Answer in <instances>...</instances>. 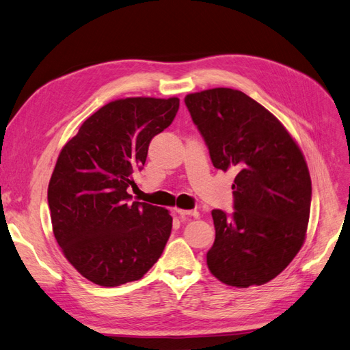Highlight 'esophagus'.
<instances>
[{"mask_svg":"<svg viewBox=\"0 0 350 350\" xmlns=\"http://www.w3.org/2000/svg\"><path fill=\"white\" fill-rule=\"evenodd\" d=\"M179 215H182V216H192V217H199V212L198 211H187V209H179V208H176L175 209Z\"/></svg>","mask_w":350,"mask_h":350,"instance_id":"obj_1","label":"esophagus"}]
</instances>
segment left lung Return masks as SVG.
<instances>
[{
	"label": "left lung",
	"instance_id": "obj_1",
	"mask_svg": "<svg viewBox=\"0 0 350 350\" xmlns=\"http://www.w3.org/2000/svg\"><path fill=\"white\" fill-rule=\"evenodd\" d=\"M213 167L234 168V212L212 211L209 271L239 288L262 285L301 250L311 212V176L281 121L240 90L216 88L185 97Z\"/></svg>",
	"mask_w": 350,
	"mask_h": 350
}]
</instances>
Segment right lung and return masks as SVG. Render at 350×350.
Returning <instances> with one entry per match:
<instances>
[{"label":"right lung","mask_w":350,"mask_h":350,"mask_svg":"<svg viewBox=\"0 0 350 350\" xmlns=\"http://www.w3.org/2000/svg\"><path fill=\"white\" fill-rule=\"evenodd\" d=\"M179 98L127 97L107 103L62 148L48 187L52 230L75 269L101 286L144 277L161 257L172 217L133 202V171L176 116Z\"/></svg>","instance_id":"right-lung-1"}]
</instances>
